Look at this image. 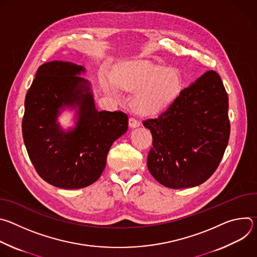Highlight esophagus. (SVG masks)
Masks as SVG:
<instances>
[{
	"label": "esophagus",
	"mask_w": 257,
	"mask_h": 257,
	"mask_svg": "<svg viewBox=\"0 0 257 257\" xmlns=\"http://www.w3.org/2000/svg\"><path fill=\"white\" fill-rule=\"evenodd\" d=\"M129 126H130L131 128L139 127V126H140V122L137 121V120L134 119V118H130V119H129Z\"/></svg>",
	"instance_id": "1"
}]
</instances>
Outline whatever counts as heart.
Listing matches in <instances>:
<instances>
[{
  "mask_svg": "<svg viewBox=\"0 0 257 257\" xmlns=\"http://www.w3.org/2000/svg\"><path fill=\"white\" fill-rule=\"evenodd\" d=\"M111 80L122 90L134 91L130 105L144 116L162 112L181 89V78L175 69L143 60L119 65L112 72Z\"/></svg>",
  "mask_w": 257,
  "mask_h": 257,
  "instance_id": "1",
  "label": "heart"
}]
</instances>
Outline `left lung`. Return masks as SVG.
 I'll use <instances>...</instances> for the list:
<instances>
[{"label": "left lung", "mask_w": 257, "mask_h": 257, "mask_svg": "<svg viewBox=\"0 0 257 257\" xmlns=\"http://www.w3.org/2000/svg\"><path fill=\"white\" fill-rule=\"evenodd\" d=\"M229 98L221 77L205 72L157 119L143 121L153 148L148 168L162 185L195 187L205 182L222 161L230 137Z\"/></svg>", "instance_id": "left-lung-1"}]
</instances>
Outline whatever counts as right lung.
Instances as JSON below:
<instances>
[{"label":"right lung","instance_id":"right-lung-1","mask_svg":"<svg viewBox=\"0 0 257 257\" xmlns=\"http://www.w3.org/2000/svg\"><path fill=\"white\" fill-rule=\"evenodd\" d=\"M85 68L64 61L43 64L25 97L22 134L29 159L49 184L63 189L84 188L105 167L115 140L128 129L120 111H97L91 84L80 77ZM66 108L76 111V126L57 122Z\"/></svg>","mask_w":257,"mask_h":257}]
</instances>
